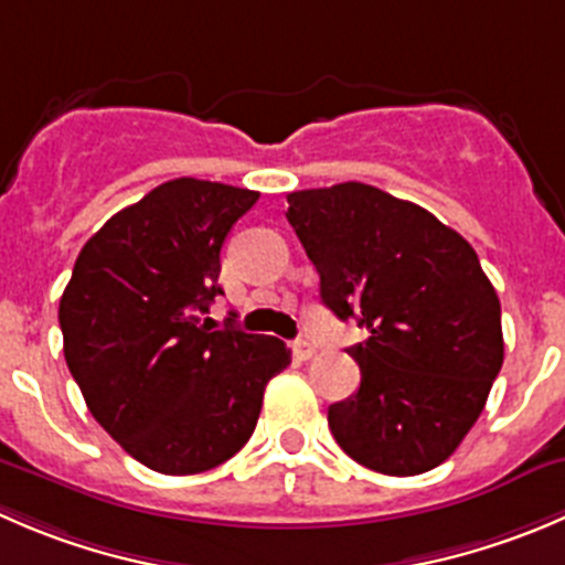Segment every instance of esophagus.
Wrapping results in <instances>:
<instances>
[{"mask_svg":"<svg viewBox=\"0 0 565 565\" xmlns=\"http://www.w3.org/2000/svg\"><path fill=\"white\" fill-rule=\"evenodd\" d=\"M292 353L298 361H309L311 355H315V344H311L309 339H298V342L292 344Z\"/></svg>","mask_w":565,"mask_h":565,"instance_id":"1","label":"esophagus"}]
</instances>
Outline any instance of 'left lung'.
<instances>
[{"mask_svg":"<svg viewBox=\"0 0 565 565\" xmlns=\"http://www.w3.org/2000/svg\"><path fill=\"white\" fill-rule=\"evenodd\" d=\"M287 221L320 273V298L370 337L348 348L359 392L328 408L337 445L394 478L458 450L500 375V298L472 245L428 210L372 184L287 195Z\"/></svg>","mask_w":565,"mask_h":565,"instance_id":"left-lung-1","label":"left lung"}]
</instances>
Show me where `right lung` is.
<instances>
[{"label": "right lung", "mask_w": 565, "mask_h": 565, "mask_svg": "<svg viewBox=\"0 0 565 565\" xmlns=\"http://www.w3.org/2000/svg\"><path fill=\"white\" fill-rule=\"evenodd\" d=\"M259 193L173 179L109 217L60 298L71 375L96 422L162 475L221 467L250 439L265 386L287 370L276 337L212 331L221 248Z\"/></svg>", "instance_id": "add662e5"}]
</instances>
